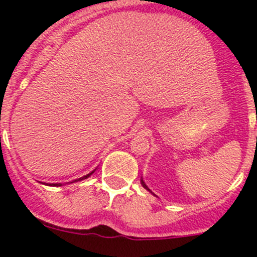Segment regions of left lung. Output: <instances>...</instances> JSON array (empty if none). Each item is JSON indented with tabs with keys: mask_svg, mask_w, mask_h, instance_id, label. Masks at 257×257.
<instances>
[{
	"mask_svg": "<svg viewBox=\"0 0 257 257\" xmlns=\"http://www.w3.org/2000/svg\"><path fill=\"white\" fill-rule=\"evenodd\" d=\"M141 183H142V185H143V188H145V189H147V190L148 191H150V189L149 188H148V186H147V184H145L144 183V181H143V179H141ZM150 193H152V191H150ZM153 194V193H152ZM153 195H155V194H153Z\"/></svg>",
	"mask_w": 257,
	"mask_h": 257,
	"instance_id": "obj_1",
	"label": "left lung"
}]
</instances>
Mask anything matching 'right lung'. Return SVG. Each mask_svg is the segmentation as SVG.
Returning <instances> with one entry per match:
<instances>
[{
  "label": "right lung",
  "mask_w": 257,
  "mask_h": 257,
  "mask_svg": "<svg viewBox=\"0 0 257 257\" xmlns=\"http://www.w3.org/2000/svg\"><path fill=\"white\" fill-rule=\"evenodd\" d=\"M93 173H94V170H93L92 173H89V174H87V175H84V177H82V178H79V179H76V180H73V181H71V183H76V181H80V180H83V179H87V178H89L90 175L93 174ZM47 185H53V186H61L62 184L59 183V184H47Z\"/></svg>",
  "instance_id": "obj_1"
}]
</instances>
